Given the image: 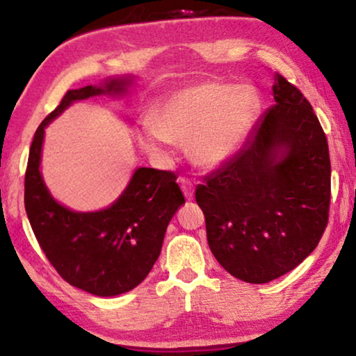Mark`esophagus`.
I'll return each mask as SVG.
<instances>
[{"label": "esophagus", "instance_id": "esophagus-1", "mask_svg": "<svg viewBox=\"0 0 356 356\" xmlns=\"http://www.w3.org/2000/svg\"><path fill=\"white\" fill-rule=\"evenodd\" d=\"M179 186H181L184 196H186L188 199L193 197V194H194V184H193L191 179L186 178V177H181V178H179Z\"/></svg>", "mask_w": 356, "mask_h": 356}]
</instances>
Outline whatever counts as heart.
Wrapping results in <instances>:
<instances>
[{"label":"heart","mask_w":356,"mask_h":356,"mask_svg":"<svg viewBox=\"0 0 356 356\" xmlns=\"http://www.w3.org/2000/svg\"><path fill=\"white\" fill-rule=\"evenodd\" d=\"M259 108L251 86L199 82L160 102L154 121H143L136 138L149 154H162L173 140L188 145L194 162L217 167L246 143Z\"/></svg>","instance_id":"1"}]
</instances>
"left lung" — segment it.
<instances>
[{
  "label": "left lung",
  "mask_w": 356,
  "mask_h": 356,
  "mask_svg": "<svg viewBox=\"0 0 356 356\" xmlns=\"http://www.w3.org/2000/svg\"><path fill=\"white\" fill-rule=\"evenodd\" d=\"M272 94L240 152L196 188L212 254L248 284L293 270L329 220V145L318 116L284 76H274Z\"/></svg>",
  "instance_id": "8db88e82"
}]
</instances>
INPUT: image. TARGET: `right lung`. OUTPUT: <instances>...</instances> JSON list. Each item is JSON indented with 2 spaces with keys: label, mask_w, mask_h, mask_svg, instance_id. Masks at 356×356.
<instances>
[{
  "label": "right lung",
  "mask_w": 356,
  "mask_h": 356,
  "mask_svg": "<svg viewBox=\"0 0 356 356\" xmlns=\"http://www.w3.org/2000/svg\"><path fill=\"white\" fill-rule=\"evenodd\" d=\"M133 77H110L100 86L67 90L33 136L26 170L24 204L38 245L67 284L97 296L133 290L152 269L165 232L184 196L173 172L136 168L123 194L110 207L76 212L55 201L42 172L45 128L72 102L124 95Z\"/></svg>",
  "instance_id": "add662e5"
}]
</instances>
